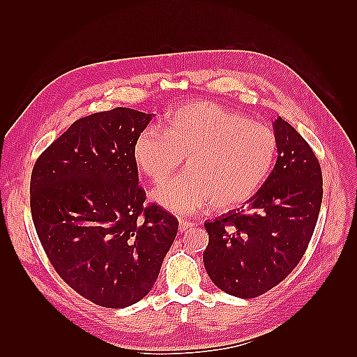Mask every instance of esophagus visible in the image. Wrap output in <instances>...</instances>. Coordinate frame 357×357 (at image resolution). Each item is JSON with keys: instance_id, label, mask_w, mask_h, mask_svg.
Masks as SVG:
<instances>
[{"instance_id": "esophagus-1", "label": "esophagus", "mask_w": 357, "mask_h": 357, "mask_svg": "<svg viewBox=\"0 0 357 357\" xmlns=\"http://www.w3.org/2000/svg\"><path fill=\"white\" fill-rule=\"evenodd\" d=\"M193 225H195V224H193L192 221H187V219H179V231H181V233L190 230Z\"/></svg>"}]
</instances>
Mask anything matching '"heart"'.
<instances>
[{"label":"heart","mask_w":357,"mask_h":357,"mask_svg":"<svg viewBox=\"0 0 357 357\" xmlns=\"http://www.w3.org/2000/svg\"><path fill=\"white\" fill-rule=\"evenodd\" d=\"M276 153L271 128L207 101L169 112L162 133L144 128L132 147L138 170L156 184L185 158V173L151 193L173 213H193L210 204L218 211L242 206L265 184Z\"/></svg>","instance_id":"1"}]
</instances>
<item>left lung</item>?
Instances as JSON below:
<instances>
[{"label": "left lung", "mask_w": 357, "mask_h": 357, "mask_svg": "<svg viewBox=\"0 0 357 357\" xmlns=\"http://www.w3.org/2000/svg\"><path fill=\"white\" fill-rule=\"evenodd\" d=\"M278 159L247 207L206 222L204 267L218 288L252 299L284 280L304 256L322 204V172L296 128L273 121Z\"/></svg>", "instance_id": "8db88e82"}]
</instances>
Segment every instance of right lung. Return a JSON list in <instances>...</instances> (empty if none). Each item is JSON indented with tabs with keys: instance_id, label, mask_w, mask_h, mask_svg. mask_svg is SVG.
Instances as JSON below:
<instances>
[{
	"instance_id": "add662e5",
	"label": "right lung",
	"mask_w": 357,
	"mask_h": 357,
	"mask_svg": "<svg viewBox=\"0 0 357 357\" xmlns=\"http://www.w3.org/2000/svg\"><path fill=\"white\" fill-rule=\"evenodd\" d=\"M151 113L116 107L81 118L36 159L30 210L53 268L107 308L133 305L155 285L178 219L144 206L132 147Z\"/></svg>"
}]
</instances>
